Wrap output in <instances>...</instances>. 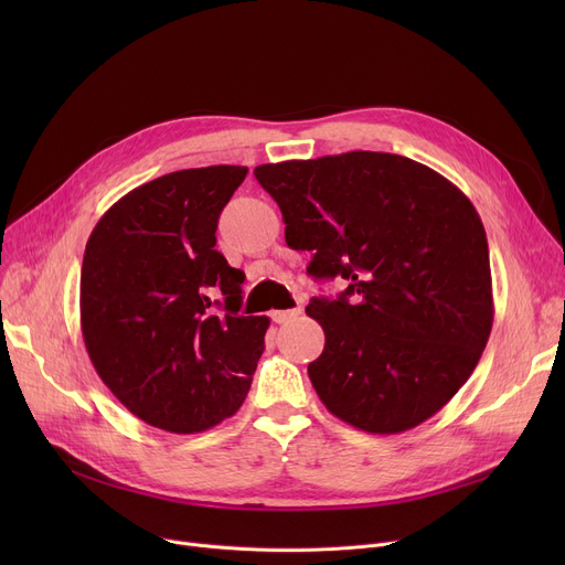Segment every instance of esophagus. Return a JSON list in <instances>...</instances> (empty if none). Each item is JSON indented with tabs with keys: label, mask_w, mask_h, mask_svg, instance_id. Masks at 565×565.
Listing matches in <instances>:
<instances>
[{
	"label": "esophagus",
	"mask_w": 565,
	"mask_h": 565,
	"mask_svg": "<svg viewBox=\"0 0 565 565\" xmlns=\"http://www.w3.org/2000/svg\"><path fill=\"white\" fill-rule=\"evenodd\" d=\"M302 313V309L298 307V309H286V311H273V320L275 322H279V324H286V322H290V320H295Z\"/></svg>",
	"instance_id": "esophagus-1"
}]
</instances>
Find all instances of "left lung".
Wrapping results in <instances>:
<instances>
[{
	"instance_id": "1",
	"label": "left lung",
	"mask_w": 565,
	"mask_h": 565,
	"mask_svg": "<svg viewBox=\"0 0 565 565\" xmlns=\"http://www.w3.org/2000/svg\"><path fill=\"white\" fill-rule=\"evenodd\" d=\"M256 181L311 252L307 273L341 277L337 300L313 298L324 348L309 364L322 405L341 422L396 435L430 419L477 369L492 330L483 222L426 164L350 151L260 164Z\"/></svg>"
}]
</instances>
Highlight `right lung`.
Wrapping results in <instances>:
<instances>
[{"label":"right lung","mask_w":565,"mask_h":565,"mask_svg":"<svg viewBox=\"0 0 565 565\" xmlns=\"http://www.w3.org/2000/svg\"><path fill=\"white\" fill-rule=\"evenodd\" d=\"M247 167L183 169L118 199L88 237L79 320L88 358L135 417L188 435L241 409L270 318L237 316L245 273L215 249Z\"/></svg>","instance_id":"obj_1"}]
</instances>
